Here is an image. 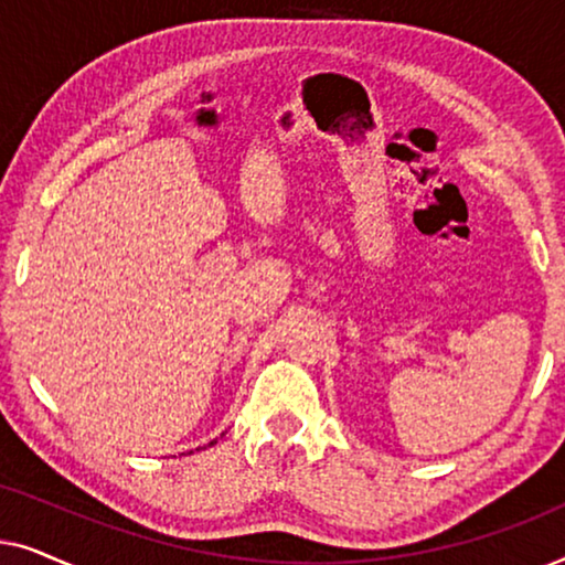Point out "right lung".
Instances as JSON below:
<instances>
[{
	"label": "right lung",
	"instance_id": "obj_1",
	"mask_svg": "<svg viewBox=\"0 0 565 565\" xmlns=\"http://www.w3.org/2000/svg\"><path fill=\"white\" fill-rule=\"evenodd\" d=\"M215 443H218V439H213V443H207V445H205V447H213V445H215Z\"/></svg>",
	"mask_w": 565,
	"mask_h": 565
}]
</instances>
